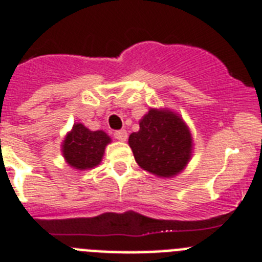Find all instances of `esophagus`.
Returning a JSON list of instances; mask_svg holds the SVG:
<instances>
[{
    "label": "esophagus",
    "mask_w": 262,
    "mask_h": 262,
    "mask_svg": "<svg viewBox=\"0 0 262 262\" xmlns=\"http://www.w3.org/2000/svg\"><path fill=\"white\" fill-rule=\"evenodd\" d=\"M114 138L119 141H126L127 140V131L126 129H119V131H115Z\"/></svg>",
    "instance_id": "obj_1"
}]
</instances>
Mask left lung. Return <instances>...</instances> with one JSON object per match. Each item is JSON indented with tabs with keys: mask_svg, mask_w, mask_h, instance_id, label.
<instances>
[{
	"mask_svg": "<svg viewBox=\"0 0 262 262\" xmlns=\"http://www.w3.org/2000/svg\"><path fill=\"white\" fill-rule=\"evenodd\" d=\"M139 124L140 129L128 138L139 166L160 178L183 171L192 157L193 140L181 115L166 107H150Z\"/></svg>",
	"mask_w": 262,
	"mask_h": 262,
	"instance_id": "1",
	"label": "left lung"
}]
</instances>
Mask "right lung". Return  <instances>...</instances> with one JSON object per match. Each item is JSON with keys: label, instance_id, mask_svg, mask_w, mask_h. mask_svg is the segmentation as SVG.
I'll list each match as a JSON object with an SVG mask.
<instances>
[{"label": "right lung", "instance_id": "1", "mask_svg": "<svg viewBox=\"0 0 262 262\" xmlns=\"http://www.w3.org/2000/svg\"><path fill=\"white\" fill-rule=\"evenodd\" d=\"M112 138L105 131H91L83 123H74L62 141V156L69 166L76 170H90L101 164L105 148Z\"/></svg>", "mask_w": 262, "mask_h": 262}]
</instances>
